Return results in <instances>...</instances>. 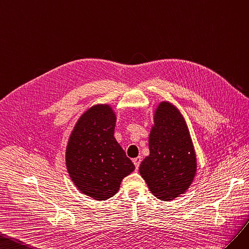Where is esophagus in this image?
Segmentation results:
<instances>
[{"instance_id":"obj_1","label":"esophagus","mask_w":249,"mask_h":249,"mask_svg":"<svg viewBox=\"0 0 249 249\" xmlns=\"http://www.w3.org/2000/svg\"><path fill=\"white\" fill-rule=\"evenodd\" d=\"M132 161H133L134 166H136V169L138 170V169H139V166H140V164H141V161H142V158H141V156H138V158L133 159Z\"/></svg>"}]
</instances>
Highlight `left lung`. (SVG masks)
<instances>
[{"mask_svg": "<svg viewBox=\"0 0 249 249\" xmlns=\"http://www.w3.org/2000/svg\"><path fill=\"white\" fill-rule=\"evenodd\" d=\"M149 150L139 171L151 193L164 201L184 193L194 179L196 156L187 124L172 104L161 102L156 108Z\"/></svg>", "mask_w": 249, "mask_h": 249, "instance_id": "8db88e82", "label": "left lung"}]
</instances>
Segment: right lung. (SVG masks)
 <instances>
[{
    "mask_svg": "<svg viewBox=\"0 0 249 249\" xmlns=\"http://www.w3.org/2000/svg\"><path fill=\"white\" fill-rule=\"evenodd\" d=\"M116 120L109 105L93 106L78 120L67 146L70 177L78 190L96 200L112 197L134 170L113 137Z\"/></svg>",
    "mask_w": 249,
    "mask_h": 249,
    "instance_id": "add662e5",
    "label": "right lung"
}]
</instances>
